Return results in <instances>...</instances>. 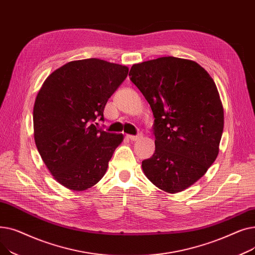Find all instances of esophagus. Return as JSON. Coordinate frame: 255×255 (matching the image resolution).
<instances>
[{"mask_svg": "<svg viewBox=\"0 0 255 255\" xmlns=\"http://www.w3.org/2000/svg\"><path fill=\"white\" fill-rule=\"evenodd\" d=\"M126 137H127L128 139H130V140L134 141V140H137V139L141 138V134H137V135H129V134H127Z\"/></svg>", "mask_w": 255, "mask_h": 255, "instance_id": "esophagus-1", "label": "esophagus"}]
</instances>
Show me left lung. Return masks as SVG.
Instances as JSON below:
<instances>
[{"instance_id":"8db88e82","label":"left lung","mask_w":255,"mask_h":255,"mask_svg":"<svg viewBox=\"0 0 255 255\" xmlns=\"http://www.w3.org/2000/svg\"><path fill=\"white\" fill-rule=\"evenodd\" d=\"M129 76L155 118L156 149L142 161L144 175L165 192L183 191L219 152L224 118L217 87L202 66L175 57L133 65Z\"/></svg>"}]
</instances>
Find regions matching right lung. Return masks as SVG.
Listing matches in <instances>:
<instances>
[{"label":"right lung","mask_w":255,"mask_h":255,"mask_svg":"<svg viewBox=\"0 0 255 255\" xmlns=\"http://www.w3.org/2000/svg\"><path fill=\"white\" fill-rule=\"evenodd\" d=\"M128 67L99 59L72 61L53 71L36 97L33 123L38 152L61 185L83 191L105 175L123 134L96 127Z\"/></svg>","instance_id":"add662e5"}]
</instances>
